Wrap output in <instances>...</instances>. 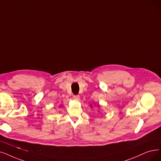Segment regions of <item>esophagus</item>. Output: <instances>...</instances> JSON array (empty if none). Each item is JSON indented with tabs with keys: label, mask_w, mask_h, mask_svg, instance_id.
Returning a JSON list of instances; mask_svg holds the SVG:
<instances>
[{
	"label": "esophagus",
	"mask_w": 161,
	"mask_h": 161,
	"mask_svg": "<svg viewBox=\"0 0 161 161\" xmlns=\"http://www.w3.org/2000/svg\"><path fill=\"white\" fill-rule=\"evenodd\" d=\"M73 100L76 101H79L80 100V96L79 95H76L73 96Z\"/></svg>",
	"instance_id": "obj_1"
}]
</instances>
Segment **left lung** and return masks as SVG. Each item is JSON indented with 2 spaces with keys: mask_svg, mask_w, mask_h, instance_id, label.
Wrapping results in <instances>:
<instances>
[{
  "mask_svg": "<svg viewBox=\"0 0 161 161\" xmlns=\"http://www.w3.org/2000/svg\"><path fill=\"white\" fill-rule=\"evenodd\" d=\"M99 106H100V105H99V104H98V105H97V107H98ZM91 108L92 107V105H91Z\"/></svg>",
  "mask_w": 161,
  "mask_h": 161,
  "instance_id": "left-lung-1",
  "label": "left lung"
}]
</instances>
